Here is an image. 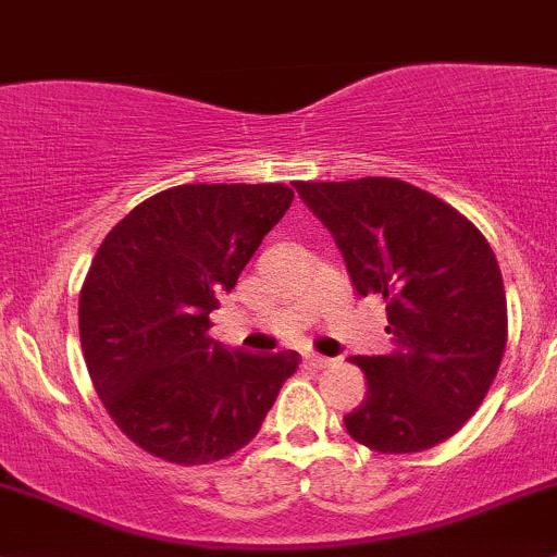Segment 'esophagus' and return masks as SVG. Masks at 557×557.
<instances>
[{
  "label": "esophagus",
  "mask_w": 557,
  "mask_h": 557,
  "mask_svg": "<svg viewBox=\"0 0 557 557\" xmlns=\"http://www.w3.org/2000/svg\"><path fill=\"white\" fill-rule=\"evenodd\" d=\"M305 361L314 369H325L334 363V358H325V356H320V352H305Z\"/></svg>",
  "instance_id": "34e87169"
}]
</instances>
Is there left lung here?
Instances as JSON below:
<instances>
[{
	"instance_id": "8db88e82",
	"label": "left lung",
	"mask_w": 557,
	"mask_h": 557,
	"mask_svg": "<svg viewBox=\"0 0 557 557\" xmlns=\"http://www.w3.org/2000/svg\"><path fill=\"white\" fill-rule=\"evenodd\" d=\"M334 234L352 285L385 301L387 356H350L367 398L347 434L377 453H420L458 434L507 347L502 269L480 228L429 190L393 177L296 183Z\"/></svg>"
}]
</instances>
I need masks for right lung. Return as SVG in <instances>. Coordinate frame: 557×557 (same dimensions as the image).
Instances as JSON below:
<instances>
[{
	"label": "right lung",
	"mask_w": 557,
	"mask_h": 557,
	"mask_svg": "<svg viewBox=\"0 0 557 557\" xmlns=\"http://www.w3.org/2000/svg\"><path fill=\"white\" fill-rule=\"evenodd\" d=\"M290 201L283 183L174 185L99 245L77 310L83 358L110 418L145 453L199 466L243 450L299 369L294 350L256 356L207 336L218 296Z\"/></svg>",
	"instance_id": "obj_1"
}]
</instances>
